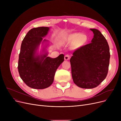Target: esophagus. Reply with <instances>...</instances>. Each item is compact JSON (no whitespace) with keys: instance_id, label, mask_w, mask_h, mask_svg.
Here are the masks:
<instances>
[{"instance_id":"34e87169","label":"esophagus","mask_w":121,"mask_h":121,"mask_svg":"<svg viewBox=\"0 0 121 121\" xmlns=\"http://www.w3.org/2000/svg\"><path fill=\"white\" fill-rule=\"evenodd\" d=\"M69 58H70V56H69V55H68V54H67V55H65V60H69Z\"/></svg>"}]
</instances>
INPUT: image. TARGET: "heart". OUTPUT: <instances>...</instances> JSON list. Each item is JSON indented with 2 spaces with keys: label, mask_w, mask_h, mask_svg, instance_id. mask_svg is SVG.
Returning a JSON list of instances; mask_svg holds the SVG:
<instances>
[{
  "label": "heart",
  "mask_w": 121,
  "mask_h": 121,
  "mask_svg": "<svg viewBox=\"0 0 121 121\" xmlns=\"http://www.w3.org/2000/svg\"><path fill=\"white\" fill-rule=\"evenodd\" d=\"M87 40V37L85 35L81 34L79 33L72 34L69 35L67 38V41L69 43H75L78 46H82L85 44Z\"/></svg>",
  "instance_id": "b5f03b06"
}]
</instances>
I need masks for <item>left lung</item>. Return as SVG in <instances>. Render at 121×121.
<instances>
[{
    "mask_svg": "<svg viewBox=\"0 0 121 121\" xmlns=\"http://www.w3.org/2000/svg\"><path fill=\"white\" fill-rule=\"evenodd\" d=\"M90 30L94 34L91 42L76 49L70 59L73 81L85 89L97 87L105 79L110 58L105 37L97 29Z\"/></svg>",
    "mask_w": 121,
    "mask_h": 121,
    "instance_id": "8db88e82",
    "label": "left lung"
}]
</instances>
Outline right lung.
<instances>
[{
  "label": "right lung",
  "instance_id": "1",
  "mask_svg": "<svg viewBox=\"0 0 121 121\" xmlns=\"http://www.w3.org/2000/svg\"><path fill=\"white\" fill-rule=\"evenodd\" d=\"M49 29L41 27L31 29L21 44L18 71L24 83L33 89H42L52 85L57 69L64 61L63 54L54 58L47 56L45 48L48 45L43 47V53L37 52L41 43L48 41L43 37L48 34Z\"/></svg>",
  "mask_w": 121,
  "mask_h": 121
}]
</instances>
